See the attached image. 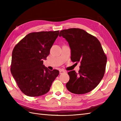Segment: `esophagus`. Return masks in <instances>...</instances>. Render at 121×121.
<instances>
[{"label":"esophagus","mask_w":121,"mask_h":121,"mask_svg":"<svg viewBox=\"0 0 121 121\" xmlns=\"http://www.w3.org/2000/svg\"><path fill=\"white\" fill-rule=\"evenodd\" d=\"M65 72L64 71V70H60V71H59V73H60V74H63V73H65Z\"/></svg>","instance_id":"esophagus-1"}]
</instances>
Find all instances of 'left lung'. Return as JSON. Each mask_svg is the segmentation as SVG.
<instances>
[{
  "label": "left lung",
  "instance_id": "8db88e82",
  "mask_svg": "<svg viewBox=\"0 0 121 121\" xmlns=\"http://www.w3.org/2000/svg\"><path fill=\"white\" fill-rule=\"evenodd\" d=\"M59 36L68 41L73 62H80L78 73L68 72L66 88L72 93L84 94L93 90L103 78L107 58L97 38L85 30L71 28L61 30Z\"/></svg>",
  "mask_w": 121,
  "mask_h": 121
}]
</instances>
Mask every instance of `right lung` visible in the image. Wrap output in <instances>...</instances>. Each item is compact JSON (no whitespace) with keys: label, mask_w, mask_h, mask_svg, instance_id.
I'll return each instance as SVG.
<instances>
[{"label":"right lung","mask_w":121,"mask_h":121,"mask_svg":"<svg viewBox=\"0 0 121 121\" xmlns=\"http://www.w3.org/2000/svg\"><path fill=\"white\" fill-rule=\"evenodd\" d=\"M59 33V30L29 33L13 48L10 70L20 89L28 96L47 93L59 74L58 70L50 71L43 65Z\"/></svg>","instance_id":"obj_1"}]
</instances>
